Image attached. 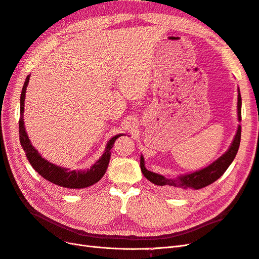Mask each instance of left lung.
<instances>
[{"label": "left lung", "mask_w": 259, "mask_h": 259, "mask_svg": "<svg viewBox=\"0 0 259 259\" xmlns=\"http://www.w3.org/2000/svg\"><path fill=\"white\" fill-rule=\"evenodd\" d=\"M241 105H242V99H241V94L239 91L238 94V116L239 121H241ZM241 142V125H239L236 137H234L233 142L229 148V150L227 151L225 154H223L221 158L216 160L214 163H211L210 165L207 167L203 168L201 170L194 171V173L179 176L178 178H166L162 175L152 173V171L148 170L145 166V161L143 156H140V168L144 176L154 184L158 186L162 191H165L168 194L173 195H180L190 189L198 190L201 189L203 187H206L210 184H213L215 180H217L221 177L226 169L229 167L232 161L234 160L237 155V152L239 150V146Z\"/></svg>", "instance_id": "left-lung-1"}]
</instances>
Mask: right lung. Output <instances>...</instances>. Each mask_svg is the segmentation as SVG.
Instances as JSON below:
<instances>
[{
    "label": "right lung",
    "mask_w": 259,
    "mask_h": 259,
    "mask_svg": "<svg viewBox=\"0 0 259 259\" xmlns=\"http://www.w3.org/2000/svg\"><path fill=\"white\" fill-rule=\"evenodd\" d=\"M30 75L26 77L25 84L21 91L20 95V120H19V139L20 145L26 152L27 158L32 167L44 177L49 182L68 188V189H82V188L90 187L101 179L106 173L109 160H110V150L113 148L115 140L122 135H116L110 139L108 143L105 153L101 155V158L94 164V165L86 170H70L67 168H62L60 166L54 165V164L44 160L42 156L38 154L34 147L31 145L29 137L23 125V107H25V97H26V90L29 83Z\"/></svg>",
    "instance_id": "add662e5"
}]
</instances>
